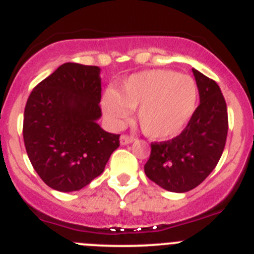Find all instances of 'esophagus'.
<instances>
[{"mask_svg":"<svg viewBox=\"0 0 254 254\" xmlns=\"http://www.w3.org/2000/svg\"><path fill=\"white\" fill-rule=\"evenodd\" d=\"M121 145H128V143L133 142V137L132 136H127V134H122L120 137Z\"/></svg>","mask_w":254,"mask_h":254,"instance_id":"1","label":"esophagus"}]
</instances>
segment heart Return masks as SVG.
I'll return each mask as SVG.
<instances>
[{
	"label": "heart",
	"mask_w": 254,
	"mask_h": 254,
	"mask_svg": "<svg viewBox=\"0 0 254 254\" xmlns=\"http://www.w3.org/2000/svg\"><path fill=\"white\" fill-rule=\"evenodd\" d=\"M198 98L196 81L172 69H150L133 73L118 90L105 91L102 98L104 116L121 126L131 109L137 108L143 133L156 140L181 133L193 114Z\"/></svg>",
	"instance_id": "b5f03b06"
}]
</instances>
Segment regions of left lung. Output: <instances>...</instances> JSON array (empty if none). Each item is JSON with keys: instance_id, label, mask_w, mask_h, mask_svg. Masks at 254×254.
<instances>
[{"instance_id": "1", "label": "left lung", "mask_w": 254, "mask_h": 254, "mask_svg": "<svg viewBox=\"0 0 254 254\" xmlns=\"http://www.w3.org/2000/svg\"><path fill=\"white\" fill-rule=\"evenodd\" d=\"M199 105L182 133L151 143L145 174L164 190L185 193L201 185L219 163L228 136V111L219 85L192 68Z\"/></svg>"}]
</instances>
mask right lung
<instances>
[{
    "mask_svg": "<svg viewBox=\"0 0 254 254\" xmlns=\"http://www.w3.org/2000/svg\"><path fill=\"white\" fill-rule=\"evenodd\" d=\"M98 66L64 64L31 91L22 136L29 160L42 181L73 192L99 177L120 146V134L98 125L102 117Z\"/></svg>",
    "mask_w": 254,
    "mask_h": 254,
    "instance_id": "right-lung-1",
    "label": "right lung"
}]
</instances>
